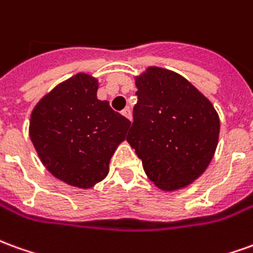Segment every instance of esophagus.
Returning a JSON list of instances; mask_svg holds the SVG:
<instances>
[{"label": "esophagus", "instance_id": "obj_1", "mask_svg": "<svg viewBox=\"0 0 253 253\" xmlns=\"http://www.w3.org/2000/svg\"><path fill=\"white\" fill-rule=\"evenodd\" d=\"M122 115L125 116V118H127L128 121H131L132 119V116H131V111H130V108H126V109H123L122 111Z\"/></svg>", "mask_w": 253, "mask_h": 253}]
</instances>
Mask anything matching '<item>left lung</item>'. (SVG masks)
I'll return each mask as SVG.
<instances>
[{"label": "left lung", "mask_w": 253, "mask_h": 253, "mask_svg": "<svg viewBox=\"0 0 253 253\" xmlns=\"http://www.w3.org/2000/svg\"><path fill=\"white\" fill-rule=\"evenodd\" d=\"M134 79L138 101L127 142L157 188H186L203 175L215 155L218 112L200 90L171 70L148 67Z\"/></svg>", "instance_id": "left-lung-1"}]
</instances>
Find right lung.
Returning <instances> with one entry per match:
<instances>
[{"label": "right lung", "instance_id": "right-lung-1", "mask_svg": "<svg viewBox=\"0 0 253 253\" xmlns=\"http://www.w3.org/2000/svg\"><path fill=\"white\" fill-rule=\"evenodd\" d=\"M98 79L84 72L65 79L37 102L30 138L46 169L60 181L90 189L108 175L130 121L97 98Z\"/></svg>", "mask_w": 253, "mask_h": 253}]
</instances>
